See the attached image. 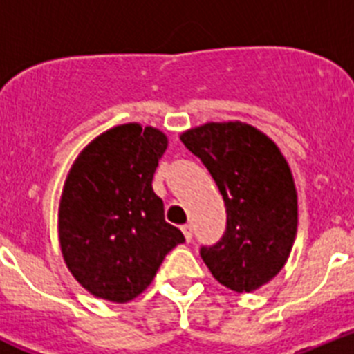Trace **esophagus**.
<instances>
[{"instance_id": "1", "label": "esophagus", "mask_w": 354, "mask_h": 354, "mask_svg": "<svg viewBox=\"0 0 354 354\" xmlns=\"http://www.w3.org/2000/svg\"><path fill=\"white\" fill-rule=\"evenodd\" d=\"M183 234H184V237H186L187 243H189V241H192V237H193L192 225H184V227H183Z\"/></svg>"}]
</instances>
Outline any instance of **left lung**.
I'll return each instance as SVG.
<instances>
[{
    "label": "left lung",
    "instance_id": "left-lung-1",
    "mask_svg": "<svg viewBox=\"0 0 354 354\" xmlns=\"http://www.w3.org/2000/svg\"><path fill=\"white\" fill-rule=\"evenodd\" d=\"M223 196L227 228L200 255L212 277L236 292L268 283L287 262L298 228L292 174L264 133L241 122H211L180 136Z\"/></svg>",
    "mask_w": 354,
    "mask_h": 354
}]
</instances>
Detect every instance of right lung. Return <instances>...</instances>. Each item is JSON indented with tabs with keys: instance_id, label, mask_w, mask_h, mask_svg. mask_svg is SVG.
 <instances>
[{
	"instance_id": "obj_1",
	"label": "right lung",
	"mask_w": 354,
	"mask_h": 354,
	"mask_svg": "<svg viewBox=\"0 0 354 354\" xmlns=\"http://www.w3.org/2000/svg\"><path fill=\"white\" fill-rule=\"evenodd\" d=\"M168 140L154 127L124 124L97 136L72 165L58 227L65 264L97 298L126 303L154 280L162 259L184 243L165 221L152 189Z\"/></svg>"
}]
</instances>
